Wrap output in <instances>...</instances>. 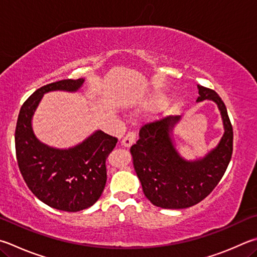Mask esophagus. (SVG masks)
Returning a JSON list of instances; mask_svg holds the SVG:
<instances>
[{"label": "esophagus", "instance_id": "obj_1", "mask_svg": "<svg viewBox=\"0 0 257 257\" xmlns=\"http://www.w3.org/2000/svg\"><path fill=\"white\" fill-rule=\"evenodd\" d=\"M135 141H136V133H128L123 137L122 142H121V145H122L123 147L129 148L135 143Z\"/></svg>", "mask_w": 257, "mask_h": 257}]
</instances>
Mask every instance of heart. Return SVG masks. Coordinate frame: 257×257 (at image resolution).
<instances>
[{
  "instance_id": "obj_1",
  "label": "heart",
  "mask_w": 257,
  "mask_h": 257,
  "mask_svg": "<svg viewBox=\"0 0 257 257\" xmlns=\"http://www.w3.org/2000/svg\"><path fill=\"white\" fill-rule=\"evenodd\" d=\"M158 101H160V97H158L157 95H154L148 100L149 103H155V102H158Z\"/></svg>"
}]
</instances>
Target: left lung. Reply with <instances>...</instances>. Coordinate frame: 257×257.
<instances>
[{
    "instance_id": "1",
    "label": "left lung",
    "mask_w": 257,
    "mask_h": 257,
    "mask_svg": "<svg viewBox=\"0 0 257 257\" xmlns=\"http://www.w3.org/2000/svg\"><path fill=\"white\" fill-rule=\"evenodd\" d=\"M198 88L197 102L213 101L220 111L225 132L217 147L199 160H185L173 141V129L181 115H170L143 125L139 139L130 148L144 194L156 207L184 209L202 201L216 188L230 162L234 137L226 105L211 88Z\"/></svg>"
}]
</instances>
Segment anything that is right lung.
Here are the masks:
<instances>
[{
	"label": "right lung",
	"instance_id": "add662e5",
	"mask_svg": "<svg viewBox=\"0 0 257 257\" xmlns=\"http://www.w3.org/2000/svg\"><path fill=\"white\" fill-rule=\"evenodd\" d=\"M84 78L63 80L40 87L22 104L16 128V153L23 180L40 201L62 211L93 206L106 182L105 161L118 139L96 130L76 146L59 149L41 143L32 129V116L45 93L76 92Z\"/></svg>",
	"mask_w": 257,
	"mask_h": 257
}]
</instances>
